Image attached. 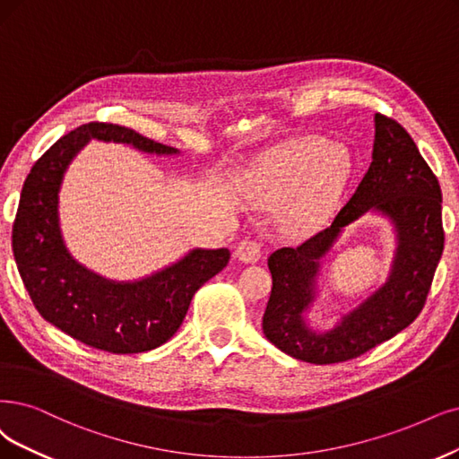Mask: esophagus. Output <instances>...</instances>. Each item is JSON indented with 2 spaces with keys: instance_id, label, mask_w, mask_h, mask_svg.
Wrapping results in <instances>:
<instances>
[{
  "instance_id": "34e87169",
  "label": "esophagus",
  "mask_w": 459,
  "mask_h": 459,
  "mask_svg": "<svg viewBox=\"0 0 459 459\" xmlns=\"http://www.w3.org/2000/svg\"><path fill=\"white\" fill-rule=\"evenodd\" d=\"M236 257L244 263H255L261 257V244L257 240H242L236 247Z\"/></svg>"
}]
</instances>
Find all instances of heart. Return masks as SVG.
Wrapping results in <instances>:
<instances>
[{
    "mask_svg": "<svg viewBox=\"0 0 459 459\" xmlns=\"http://www.w3.org/2000/svg\"><path fill=\"white\" fill-rule=\"evenodd\" d=\"M350 176L351 159L344 149L324 138L299 140L268 157L257 200L263 206L278 208L299 193L281 213V225L291 234H304L329 217Z\"/></svg>",
    "mask_w": 459,
    "mask_h": 459,
    "instance_id": "1",
    "label": "heart"
}]
</instances>
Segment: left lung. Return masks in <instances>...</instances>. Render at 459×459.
<instances>
[{
  "label": "left lung",
  "instance_id": "1",
  "mask_svg": "<svg viewBox=\"0 0 459 459\" xmlns=\"http://www.w3.org/2000/svg\"><path fill=\"white\" fill-rule=\"evenodd\" d=\"M375 126L372 162L331 227L268 257L273 291L263 331L278 350L300 361L344 363L409 327L428 300L443 255V193L437 176L395 118L377 113ZM370 207L392 216L400 232L393 276L333 332L316 335L303 325L301 310L311 299L318 257L342 226Z\"/></svg>",
  "mask_w": 459,
  "mask_h": 459
}]
</instances>
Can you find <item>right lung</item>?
<instances>
[{
    "mask_svg": "<svg viewBox=\"0 0 459 459\" xmlns=\"http://www.w3.org/2000/svg\"><path fill=\"white\" fill-rule=\"evenodd\" d=\"M91 138L176 152L132 128L92 121L67 132L31 166L13 223V253L33 307L75 341L109 353L162 346L183 324L195 293L229 264V249H195L178 264L135 283H113L79 266L62 244L58 189L65 166Z\"/></svg>",
    "mask_w": 459,
    "mask_h": 459,
    "instance_id": "obj_1",
    "label": "right lung"
}]
</instances>
